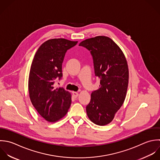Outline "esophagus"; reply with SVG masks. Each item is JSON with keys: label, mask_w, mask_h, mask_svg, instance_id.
<instances>
[{"label": "esophagus", "mask_w": 160, "mask_h": 160, "mask_svg": "<svg viewBox=\"0 0 160 160\" xmlns=\"http://www.w3.org/2000/svg\"><path fill=\"white\" fill-rule=\"evenodd\" d=\"M72 94H73V97L74 98H77V97L78 96V93H77V92H72Z\"/></svg>", "instance_id": "esophagus-1"}]
</instances>
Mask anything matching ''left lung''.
I'll use <instances>...</instances> for the list:
<instances>
[{"mask_svg": "<svg viewBox=\"0 0 160 160\" xmlns=\"http://www.w3.org/2000/svg\"><path fill=\"white\" fill-rule=\"evenodd\" d=\"M90 52L95 76L100 80V88L91 94L86 107L89 119L95 124L110 123L122 106L128 84V68L120 48L109 37L97 36L79 44Z\"/></svg>", "mask_w": 160, "mask_h": 160, "instance_id": "8db88e82", "label": "left lung"}]
</instances>
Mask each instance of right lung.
I'll return each mask as SVG.
<instances>
[{"label":"right lung","mask_w":160,"mask_h":160,"mask_svg":"<svg viewBox=\"0 0 160 160\" xmlns=\"http://www.w3.org/2000/svg\"><path fill=\"white\" fill-rule=\"evenodd\" d=\"M77 41L53 38L43 43L33 57L28 78L31 102L47 121L55 122L68 112L71 94L63 88H55V82L62 77V65L67 51Z\"/></svg>","instance_id":"obj_1"}]
</instances>
